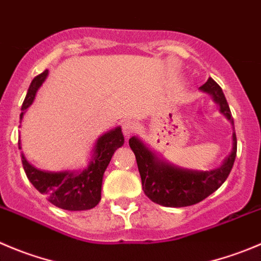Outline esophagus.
Masks as SVG:
<instances>
[{
  "label": "esophagus",
  "mask_w": 261,
  "mask_h": 261,
  "mask_svg": "<svg viewBox=\"0 0 261 261\" xmlns=\"http://www.w3.org/2000/svg\"><path fill=\"white\" fill-rule=\"evenodd\" d=\"M121 128H123V135L125 136L126 138H129L130 136H133L136 132H137L138 125H137V123H136V121L126 120V121H124L123 126H121Z\"/></svg>",
  "instance_id": "1"
}]
</instances>
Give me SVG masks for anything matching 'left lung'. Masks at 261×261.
<instances>
[{
	"mask_svg": "<svg viewBox=\"0 0 261 261\" xmlns=\"http://www.w3.org/2000/svg\"><path fill=\"white\" fill-rule=\"evenodd\" d=\"M200 89L212 96L214 102L219 105L220 113L224 114L225 118L233 125L230 109L219 84L214 79L209 78L206 83L200 87ZM232 140V151L222 165L207 172L182 169L166 163L159 159L137 137L129 140V146L136 155L145 195L151 201L163 206L183 207L202 201L225 182L237 155L236 133H233Z\"/></svg>",
	"mask_w": 261,
	"mask_h": 261,
	"instance_id": "1",
	"label": "left lung"
}]
</instances>
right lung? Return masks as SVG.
Here are the masks:
<instances>
[{
    "label": "right lung",
    "mask_w": 261,
    "mask_h": 261,
    "mask_svg": "<svg viewBox=\"0 0 261 261\" xmlns=\"http://www.w3.org/2000/svg\"><path fill=\"white\" fill-rule=\"evenodd\" d=\"M48 75V70H44L32 81L28 93L24 100L20 114L23 119L25 110L33 103L36 93ZM124 143L120 126L111 129L105 135L97 138L92 160L83 170L78 172H44L34 168L28 163L24 153H21V163L25 174L32 185L47 197L55 206L70 212H81L95 207L101 200L102 178L114 152ZM19 148L21 142L19 140Z\"/></svg>",
    "instance_id": "right-lung-1"
}]
</instances>
